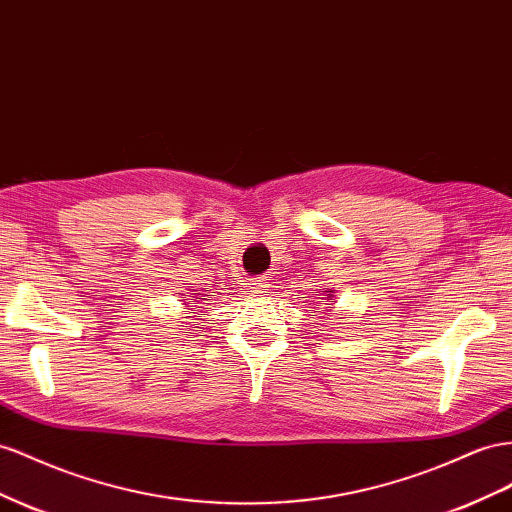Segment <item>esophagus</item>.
<instances>
[{
	"label": "esophagus",
	"mask_w": 512,
	"mask_h": 512,
	"mask_svg": "<svg viewBox=\"0 0 512 512\" xmlns=\"http://www.w3.org/2000/svg\"><path fill=\"white\" fill-rule=\"evenodd\" d=\"M250 290L254 295H265L269 290V282L265 278H256L250 282Z\"/></svg>",
	"instance_id": "esophagus-1"
}]
</instances>
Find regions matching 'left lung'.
<instances>
[{"mask_svg": "<svg viewBox=\"0 0 512 512\" xmlns=\"http://www.w3.org/2000/svg\"><path fill=\"white\" fill-rule=\"evenodd\" d=\"M325 293H331V290H325ZM331 297V295H329Z\"/></svg>", "mask_w": 512, "mask_h": 512, "instance_id": "8db88e82", "label": "left lung"}]
</instances>
